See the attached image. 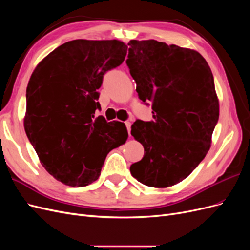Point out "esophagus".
<instances>
[{
    "label": "esophagus",
    "instance_id": "1",
    "mask_svg": "<svg viewBox=\"0 0 250 250\" xmlns=\"http://www.w3.org/2000/svg\"><path fill=\"white\" fill-rule=\"evenodd\" d=\"M125 125H126V128H127V131H128V134L130 135V126H131V123L130 122H125Z\"/></svg>",
    "mask_w": 250,
    "mask_h": 250
}]
</instances>
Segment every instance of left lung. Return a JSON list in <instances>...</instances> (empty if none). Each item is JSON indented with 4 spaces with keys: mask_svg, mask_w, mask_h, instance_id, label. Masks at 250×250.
Instances as JSON below:
<instances>
[{
    "mask_svg": "<svg viewBox=\"0 0 250 250\" xmlns=\"http://www.w3.org/2000/svg\"><path fill=\"white\" fill-rule=\"evenodd\" d=\"M126 63L153 120H138L131 135L144 156L130 166L141 184L167 188L184 180L206 157L219 119L214 77L198 52L175 44L130 41Z\"/></svg>",
    "mask_w": 250,
    "mask_h": 250,
    "instance_id": "8db88e82",
    "label": "left lung"
}]
</instances>
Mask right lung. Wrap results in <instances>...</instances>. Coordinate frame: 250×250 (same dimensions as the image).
<instances>
[{"label": "right lung", "mask_w": 250, "mask_h": 250, "mask_svg": "<svg viewBox=\"0 0 250 250\" xmlns=\"http://www.w3.org/2000/svg\"><path fill=\"white\" fill-rule=\"evenodd\" d=\"M126 53L116 40L71 41L43 58L29 80L26 134L44 169L66 186L94 183L109 151L128 138L124 123L95 118L104 74Z\"/></svg>", "instance_id": "right-lung-1"}]
</instances>
